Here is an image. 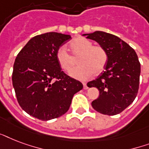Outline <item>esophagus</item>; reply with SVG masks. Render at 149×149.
<instances>
[{"label": "esophagus", "instance_id": "obj_1", "mask_svg": "<svg viewBox=\"0 0 149 149\" xmlns=\"http://www.w3.org/2000/svg\"><path fill=\"white\" fill-rule=\"evenodd\" d=\"M84 90H86V89H88V86H86V84H85V83H84Z\"/></svg>", "mask_w": 149, "mask_h": 149}]
</instances>
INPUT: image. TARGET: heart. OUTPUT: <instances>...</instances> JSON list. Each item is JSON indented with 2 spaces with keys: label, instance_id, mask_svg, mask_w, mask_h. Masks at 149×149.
<instances>
[{
  "label": "heart",
  "instance_id": "obj_1",
  "mask_svg": "<svg viewBox=\"0 0 149 149\" xmlns=\"http://www.w3.org/2000/svg\"><path fill=\"white\" fill-rule=\"evenodd\" d=\"M70 49L73 56H78L79 66L70 72L75 79L85 80L93 74H99L106 65L107 55L104 48L93 45V42L84 37H78L70 43ZM58 65L64 71H70L74 65V59L64 47H60L56 52Z\"/></svg>",
  "mask_w": 149,
  "mask_h": 149
}]
</instances>
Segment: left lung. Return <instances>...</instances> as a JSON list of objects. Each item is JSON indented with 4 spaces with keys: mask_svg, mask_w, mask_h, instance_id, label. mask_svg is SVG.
Masks as SVG:
<instances>
[{
    "mask_svg": "<svg viewBox=\"0 0 149 149\" xmlns=\"http://www.w3.org/2000/svg\"><path fill=\"white\" fill-rule=\"evenodd\" d=\"M83 36L99 43L107 55L105 70L87 83L88 87L100 91L92 107L103 114H118L134 101L139 91L141 65L138 56L127 43L112 34L97 31Z\"/></svg>",
    "mask_w": 149,
    "mask_h": 149,
    "instance_id": "obj_1",
    "label": "left lung"
}]
</instances>
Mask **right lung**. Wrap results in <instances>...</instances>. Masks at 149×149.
I'll list each match as a JSON object with an SVG mask.
<instances>
[{
	"instance_id": "right-lung-1",
	"label": "right lung",
	"mask_w": 149,
	"mask_h": 149,
	"mask_svg": "<svg viewBox=\"0 0 149 149\" xmlns=\"http://www.w3.org/2000/svg\"><path fill=\"white\" fill-rule=\"evenodd\" d=\"M70 35L48 32L31 38L15 58L12 84L18 104L29 115L42 120L67 112L83 84L58 65L56 52Z\"/></svg>"
}]
</instances>
